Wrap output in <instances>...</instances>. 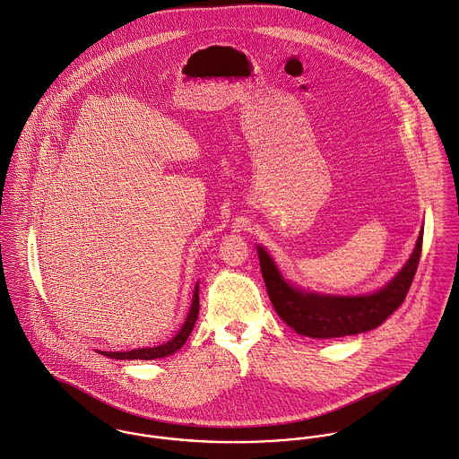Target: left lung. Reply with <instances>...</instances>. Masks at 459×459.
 <instances>
[{"mask_svg":"<svg viewBox=\"0 0 459 459\" xmlns=\"http://www.w3.org/2000/svg\"><path fill=\"white\" fill-rule=\"evenodd\" d=\"M422 234L424 230L401 272L379 290L362 296L319 294L296 287L280 273L272 255L257 247L261 272L276 314L296 333L312 339H335L377 328L401 307L410 290L420 261Z\"/></svg>","mask_w":459,"mask_h":459,"instance_id":"8db88e82","label":"left lung"}]
</instances>
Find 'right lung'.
I'll return each instance as SVG.
<instances>
[{"mask_svg": "<svg viewBox=\"0 0 459 459\" xmlns=\"http://www.w3.org/2000/svg\"><path fill=\"white\" fill-rule=\"evenodd\" d=\"M198 283L193 289V299H191V307L189 312L184 319V325L181 330L178 332V335L174 339H170L169 342L156 346V348H140V350H131V351H100V355L108 357V359H115V360H154V359H165L169 355H174L176 351H179L184 346V342L187 341L195 321L198 317Z\"/></svg>", "mask_w": 459, "mask_h": 459, "instance_id": "add662e5", "label": "right lung"}]
</instances>
